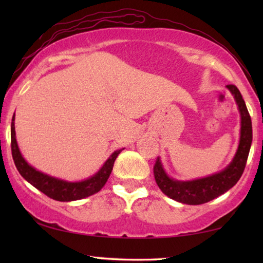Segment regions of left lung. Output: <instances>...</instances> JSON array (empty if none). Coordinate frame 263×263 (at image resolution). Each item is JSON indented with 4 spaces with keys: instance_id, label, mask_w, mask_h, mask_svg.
<instances>
[{
    "instance_id": "1",
    "label": "left lung",
    "mask_w": 263,
    "mask_h": 263,
    "mask_svg": "<svg viewBox=\"0 0 263 263\" xmlns=\"http://www.w3.org/2000/svg\"><path fill=\"white\" fill-rule=\"evenodd\" d=\"M226 87L234 96L241 117L237 153L229 166L221 172L193 181H177L169 177L162 167L161 160L158 158L153 168L155 181L162 193L174 201L189 205H199L210 202L232 188L242 175L253 139L252 121L239 89L234 84H228Z\"/></svg>"
}]
</instances>
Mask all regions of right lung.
<instances>
[{
    "label": "right lung",
    "mask_w": 263,
    "mask_h": 263,
    "mask_svg": "<svg viewBox=\"0 0 263 263\" xmlns=\"http://www.w3.org/2000/svg\"><path fill=\"white\" fill-rule=\"evenodd\" d=\"M15 114L12 116L11 121V153L12 159L16 164L17 171L24 179L32 184L34 188L41 190L43 194H45L48 197L55 201L60 202H70L78 201V199L86 198L88 196H91L103 188L104 184L108 181L109 176L112 172V167L116 158L122 152V149H117L110 155V158L106 160L103 166L89 179L80 182H67L55 177L50 176L47 174L37 171L32 166L25 161V159L22 157L20 152L18 145L16 141V132H15Z\"/></svg>",
    "instance_id": "1"
}]
</instances>
